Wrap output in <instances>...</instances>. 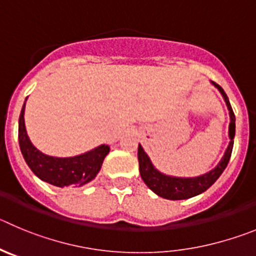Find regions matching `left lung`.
<instances>
[{"instance_id":"left-lung-1","label":"left lung","mask_w":256,"mask_h":256,"mask_svg":"<svg viewBox=\"0 0 256 256\" xmlns=\"http://www.w3.org/2000/svg\"><path fill=\"white\" fill-rule=\"evenodd\" d=\"M212 85L221 92L230 114V144L227 146L226 151H224V157H222L221 161L217 164L214 168H212V170L206 172V174L199 175V176H171V175H166L157 170L154 166V164L151 162V160H150L148 154L144 152V150L142 148L140 144H138V162H140V178L144 182V184L158 196L170 199V200H180V199H188L198 196V194H202L203 192L207 190L208 188L214 184L216 180L221 176V174L226 168L227 164H228L230 157H231L232 154V147H234V138H235V114H234V110H232L230 100L227 98L226 92L224 91V88L220 85H217L216 82H212Z\"/></svg>"}]
</instances>
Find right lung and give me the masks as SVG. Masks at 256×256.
Instances as JSON below:
<instances>
[{
    "label": "right lung",
    "instance_id": "add662e5",
    "mask_svg": "<svg viewBox=\"0 0 256 256\" xmlns=\"http://www.w3.org/2000/svg\"><path fill=\"white\" fill-rule=\"evenodd\" d=\"M25 102L18 118V144L21 154L32 172L43 182L60 188L68 185L82 186L95 179L110 147L100 144L91 151L74 157H53L43 154L32 144L26 133L24 120Z\"/></svg>",
    "mask_w": 256,
    "mask_h": 256
}]
</instances>
